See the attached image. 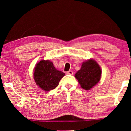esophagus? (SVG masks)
Masks as SVG:
<instances>
[{"label": "esophagus", "mask_w": 131, "mask_h": 131, "mask_svg": "<svg viewBox=\"0 0 131 131\" xmlns=\"http://www.w3.org/2000/svg\"><path fill=\"white\" fill-rule=\"evenodd\" d=\"M67 74H70V75H73V71H71V70H69V71H67Z\"/></svg>", "instance_id": "esophagus-1"}]
</instances>
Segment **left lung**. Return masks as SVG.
Returning a JSON list of instances; mask_svg holds the SVG:
<instances>
[{"mask_svg":"<svg viewBox=\"0 0 131 131\" xmlns=\"http://www.w3.org/2000/svg\"><path fill=\"white\" fill-rule=\"evenodd\" d=\"M101 70L100 66L94 60H89L82 64L81 69L75 74L81 87L89 90L98 83L101 79Z\"/></svg>","mask_w":131,"mask_h":131,"instance_id":"obj_1","label":"left lung"}]
</instances>
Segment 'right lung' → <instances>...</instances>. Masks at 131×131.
<instances>
[{"instance_id":"obj_1","label":"right lung","mask_w":131,"mask_h":131,"mask_svg":"<svg viewBox=\"0 0 131 131\" xmlns=\"http://www.w3.org/2000/svg\"><path fill=\"white\" fill-rule=\"evenodd\" d=\"M33 75L36 85L43 90L49 91L58 86L65 74L57 70L49 60H42L36 65Z\"/></svg>"}]
</instances>
